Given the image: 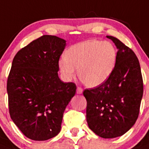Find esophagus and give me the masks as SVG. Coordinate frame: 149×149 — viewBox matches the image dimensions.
<instances>
[{"instance_id": "obj_1", "label": "esophagus", "mask_w": 149, "mask_h": 149, "mask_svg": "<svg viewBox=\"0 0 149 149\" xmlns=\"http://www.w3.org/2000/svg\"><path fill=\"white\" fill-rule=\"evenodd\" d=\"M82 91H83V90H82V88H80V87L77 88V90H76V92H77V94H82Z\"/></svg>"}]
</instances>
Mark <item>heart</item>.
<instances>
[{"label":"heart","instance_id":"1","mask_svg":"<svg viewBox=\"0 0 149 149\" xmlns=\"http://www.w3.org/2000/svg\"><path fill=\"white\" fill-rule=\"evenodd\" d=\"M117 52L111 42L90 40L71 46L58 61L62 77L70 82L77 75L89 88L103 85L112 75Z\"/></svg>","mask_w":149,"mask_h":149}]
</instances>
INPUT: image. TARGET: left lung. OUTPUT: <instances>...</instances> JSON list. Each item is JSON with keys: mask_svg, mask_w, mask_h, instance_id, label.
<instances>
[{"mask_svg": "<svg viewBox=\"0 0 149 149\" xmlns=\"http://www.w3.org/2000/svg\"><path fill=\"white\" fill-rule=\"evenodd\" d=\"M117 60L110 77L98 87L84 91L89 128L99 136L112 139L124 135L139 116L143 94L140 65L135 53L112 36Z\"/></svg>", "mask_w": 149, "mask_h": 149, "instance_id": "obj_1", "label": "left lung"}]
</instances>
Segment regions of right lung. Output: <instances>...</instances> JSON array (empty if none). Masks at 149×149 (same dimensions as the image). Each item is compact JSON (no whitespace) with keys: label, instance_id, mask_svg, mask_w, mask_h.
I'll list each match as a JSON object with an SVG mask.
<instances>
[{"label":"right lung","instance_id":"obj_1","mask_svg":"<svg viewBox=\"0 0 149 149\" xmlns=\"http://www.w3.org/2000/svg\"><path fill=\"white\" fill-rule=\"evenodd\" d=\"M66 40L44 35L19 50L7 79L9 110L15 125L32 140L44 141L61 131L66 107L76 94L73 82L58 77Z\"/></svg>","mask_w":149,"mask_h":149}]
</instances>
